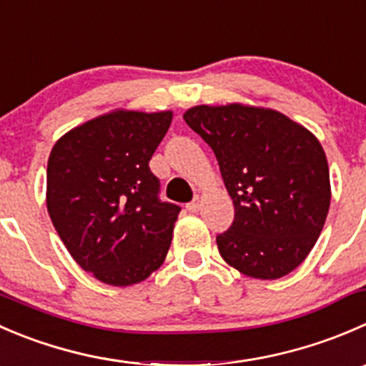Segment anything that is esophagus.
<instances>
[{"mask_svg": "<svg viewBox=\"0 0 366 366\" xmlns=\"http://www.w3.org/2000/svg\"><path fill=\"white\" fill-rule=\"evenodd\" d=\"M201 206H202V199L199 197V195H195L194 201L188 202V204H187V209H188V212L195 213V212H199V209H201Z\"/></svg>", "mask_w": 366, "mask_h": 366, "instance_id": "esophagus-1", "label": "esophagus"}]
</instances>
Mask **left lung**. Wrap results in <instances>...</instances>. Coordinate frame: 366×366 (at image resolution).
Segmentation results:
<instances>
[{
	"instance_id": "1",
	"label": "left lung",
	"mask_w": 366,
	"mask_h": 366,
	"mask_svg": "<svg viewBox=\"0 0 366 366\" xmlns=\"http://www.w3.org/2000/svg\"><path fill=\"white\" fill-rule=\"evenodd\" d=\"M183 119L213 149L233 199V224L217 237L224 262L254 280H280L297 269L331 202L317 137L281 112L240 103L199 104Z\"/></svg>"
}]
</instances>
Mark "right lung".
<instances>
[{
    "label": "right lung",
    "instance_id": "obj_1",
    "mask_svg": "<svg viewBox=\"0 0 366 366\" xmlns=\"http://www.w3.org/2000/svg\"><path fill=\"white\" fill-rule=\"evenodd\" d=\"M171 122L169 110H115L76 126L53 146L49 217L74 262L101 283H140L167 256L182 208L160 201L149 160Z\"/></svg>",
    "mask_w": 366,
    "mask_h": 366
}]
</instances>
